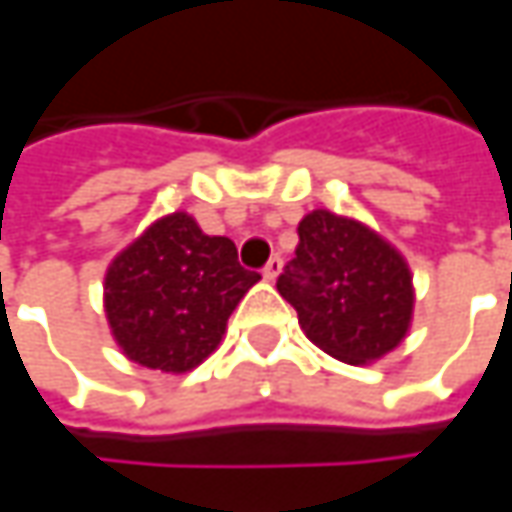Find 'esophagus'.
Here are the masks:
<instances>
[{"label": "esophagus", "instance_id": "34e87169", "mask_svg": "<svg viewBox=\"0 0 512 512\" xmlns=\"http://www.w3.org/2000/svg\"><path fill=\"white\" fill-rule=\"evenodd\" d=\"M279 273H282V259H279V256H273V259L265 265V270H262V276H265V282H276V279H279Z\"/></svg>", "mask_w": 512, "mask_h": 512}]
</instances>
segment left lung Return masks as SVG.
Here are the masks:
<instances>
[{
	"instance_id": "1",
	"label": "left lung",
	"mask_w": 512,
	"mask_h": 512,
	"mask_svg": "<svg viewBox=\"0 0 512 512\" xmlns=\"http://www.w3.org/2000/svg\"><path fill=\"white\" fill-rule=\"evenodd\" d=\"M279 293L316 347L347 364L379 362L413 319V273L404 256L356 219L313 210L299 222L296 256Z\"/></svg>"
}]
</instances>
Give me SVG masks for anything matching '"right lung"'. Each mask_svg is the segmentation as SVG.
<instances>
[{"mask_svg":"<svg viewBox=\"0 0 512 512\" xmlns=\"http://www.w3.org/2000/svg\"><path fill=\"white\" fill-rule=\"evenodd\" d=\"M262 276L239 265L227 236H207L185 210L130 242L105 273V316L130 362L187 373L219 347L227 319Z\"/></svg>","mask_w":512,"mask_h":512,"instance_id":"obj_1","label":"right lung"}]
</instances>
